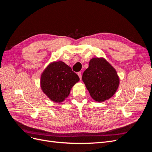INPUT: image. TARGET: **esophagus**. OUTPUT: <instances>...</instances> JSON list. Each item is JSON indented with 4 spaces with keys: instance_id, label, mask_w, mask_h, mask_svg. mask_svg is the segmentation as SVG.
I'll return each mask as SVG.
<instances>
[{
    "instance_id": "34e87169",
    "label": "esophagus",
    "mask_w": 152,
    "mask_h": 152,
    "mask_svg": "<svg viewBox=\"0 0 152 152\" xmlns=\"http://www.w3.org/2000/svg\"><path fill=\"white\" fill-rule=\"evenodd\" d=\"M77 75H79V78H80V79L81 80V79H82V74H81V72H78V73H77Z\"/></svg>"
}]
</instances>
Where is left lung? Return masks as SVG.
<instances>
[{
    "mask_svg": "<svg viewBox=\"0 0 152 152\" xmlns=\"http://www.w3.org/2000/svg\"><path fill=\"white\" fill-rule=\"evenodd\" d=\"M82 79L91 98L98 102L112 97L120 83L115 69L103 58H92Z\"/></svg>",
    "mask_w": 152,
    "mask_h": 152,
    "instance_id": "left-lung-1",
    "label": "left lung"
}]
</instances>
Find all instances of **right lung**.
<instances>
[{
	"mask_svg": "<svg viewBox=\"0 0 152 152\" xmlns=\"http://www.w3.org/2000/svg\"><path fill=\"white\" fill-rule=\"evenodd\" d=\"M80 79L72 68L61 61H54L45 68L40 77L43 93L54 102L61 103L70 94Z\"/></svg>",
	"mask_w": 152,
	"mask_h": 152,
	"instance_id": "obj_1",
	"label": "right lung"
}]
</instances>
